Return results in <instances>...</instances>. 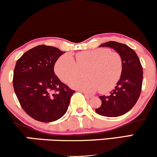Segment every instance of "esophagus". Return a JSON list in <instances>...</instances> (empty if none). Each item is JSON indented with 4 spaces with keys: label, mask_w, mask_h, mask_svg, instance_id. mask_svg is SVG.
Returning <instances> with one entry per match:
<instances>
[{
    "label": "esophagus",
    "mask_w": 157,
    "mask_h": 157,
    "mask_svg": "<svg viewBox=\"0 0 157 157\" xmlns=\"http://www.w3.org/2000/svg\"><path fill=\"white\" fill-rule=\"evenodd\" d=\"M82 93L84 94L85 97H87V98H91V97H93L92 95H91V94H87V93H86V92H82Z\"/></svg>",
    "instance_id": "1"
}]
</instances>
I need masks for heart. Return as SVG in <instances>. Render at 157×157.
<instances>
[{"label": "heart", "instance_id": "1", "mask_svg": "<svg viewBox=\"0 0 157 157\" xmlns=\"http://www.w3.org/2000/svg\"><path fill=\"white\" fill-rule=\"evenodd\" d=\"M77 62L70 55L61 56L55 66L56 75L64 82L79 74V68L88 67V78H77L70 81L74 89L83 92H94L100 89L105 93L113 89L121 77L122 61L117 52L101 48L80 52L76 55Z\"/></svg>", "mask_w": 157, "mask_h": 157}]
</instances>
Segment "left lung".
<instances>
[{
  "mask_svg": "<svg viewBox=\"0 0 157 157\" xmlns=\"http://www.w3.org/2000/svg\"><path fill=\"white\" fill-rule=\"evenodd\" d=\"M100 47L113 48L121 56L122 71L117 86L108 96H99L102 104L97 113L108 117L125 114L134 107L141 93L143 71L140 59L132 48L116 41H109Z\"/></svg>",
  "mask_w": 157,
  "mask_h": 157,
  "instance_id": "left-lung-1",
  "label": "left lung"
}]
</instances>
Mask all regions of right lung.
<instances>
[{
    "label": "right lung",
    "mask_w": 157,
    "mask_h": 157,
    "mask_svg": "<svg viewBox=\"0 0 157 157\" xmlns=\"http://www.w3.org/2000/svg\"><path fill=\"white\" fill-rule=\"evenodd\" d=\"M65 52L40 45L25 52L16 62L13 87L21 107L37 121L57 120L66 113L73 90L54 71L56 61Z\"/></svg>",
    "instance_id": "add662e5"
}]
</instances>
